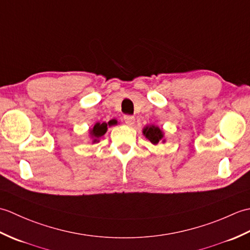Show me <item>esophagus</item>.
Instances as JSON below:
<instances>
[{
    "label": "esophagus",
    "mask_w": 250,
    "mask_h": 250,
    "mask_svg": "<svg viewBox=\"0 0 250 250\" xmlns=\"http://www.w3.org/2000/svg\"><path fill=\"white\" fill-rule=\"evenodd\" d=\"M124 119L125 121V124L128 125H133L134 122H135V118L133 116H130V115H125L124 117Z\"/></svg>",
    "instance_id": "obj_1"
}]
</instances>
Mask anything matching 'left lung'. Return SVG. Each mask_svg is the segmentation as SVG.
<instances>
[{
  "label": "left lung",
  "instance_id": "1",
  "mask_svg": "<svg viewBox=\"0 0 250 250\" xmlns=\"http://www.w3.org/2000/svg\"><path fill=\"white\" fill-rule=\"evenodd\" d=\"M143 134L145 135L146 139L149 140L151 142V144L157 145L159 142H166L164 140V134L163 131L159 128V126L156 125H147L143 129Z\"/></svg>",
  "mask_w": 250,
  "mask_h": 250
}]
</instances>
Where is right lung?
<instances>
[{
    "instance_id": "1",
    "label": "right lung",
    "mask_w": 250,
    "mask_h": 250,
    "mask_svg": "<svg viewBox=\"0 0 250 250\" xmlns=\"http://www.w3.org/2000/svg\"><path fill=\"white\" fill-rule=\"evenodd\" d=\"M107 125H113V124L109 121L108 125L105 124V122H103V124H95L93 128L90 130V135H91V137L93 139V143L95 142H99V139L100 137H102L105 133L106 131H107Z\"/></svg>"
}]
</instances>
